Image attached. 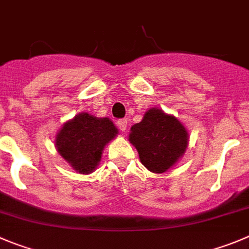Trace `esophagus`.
<instances>
[{"label":"esophagus","instance_id":"34e87169","mask_svg":"<svg viewBox=\"0 0 249 249\" xmlns=\"http://www.w3.org/2000/svg\"><path fill=\"white\" fill-rule=\"evenodd\" d=\"M117 124H118V127H120L121 131H122V132H126V129H127V124H128V122H127L126 118H122V120L118 121Z\"/></svg>","mask_w":249,"mask_h":249}]
</instances>
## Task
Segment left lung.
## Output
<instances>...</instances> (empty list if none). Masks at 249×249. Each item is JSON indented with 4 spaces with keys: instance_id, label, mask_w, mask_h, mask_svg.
<instances>
[{
    "instance_id": "1",
    "label": "left lung",
    "mask_w": 249,
    "mask_h": 249,
    "mask_svg": "<svg viewBox=\"0 0 249 249\" xmlns=\"http://www.w3.org/2000/svg\"><path fill=\"white\" fill-rule=\"evenodd\" d=\"M128 140L149 172L163 174L181 159L189 144L185 126L175 116L152 107L131 127Z\"/></svg>"
}]
</instances>
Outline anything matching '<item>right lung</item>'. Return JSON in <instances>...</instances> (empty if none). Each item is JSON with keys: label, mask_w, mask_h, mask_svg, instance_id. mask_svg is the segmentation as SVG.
I'll return each mask as SVG.
<instances>
[{"label": "right lung", "mask_w": 249, "mask_h": 249, "mask_svg": "<svg viewBox=\"0 0 249 249\" xmlns=\"http://www.w3.org/2000/svg\"><path fill=\"white\" fill-rule=\"evenodd\" d=\"M117 134V127L109 118L81 112L61 126L55 148L75 172L91 174L101 161L105 147Z\"/></svg>", "instance_id": "right-lung-1"}]
</instances>
